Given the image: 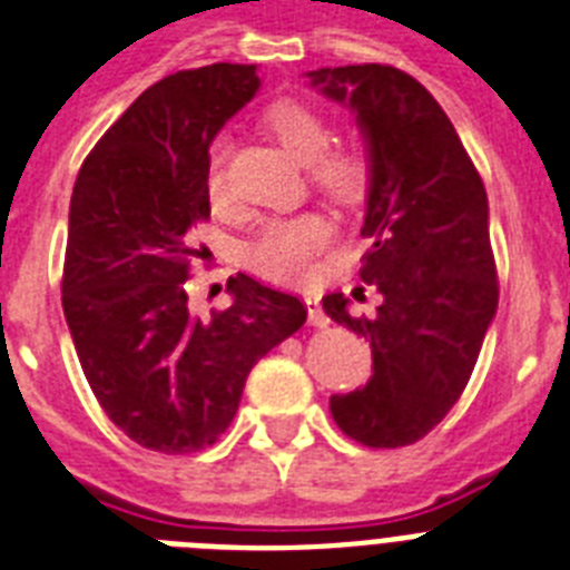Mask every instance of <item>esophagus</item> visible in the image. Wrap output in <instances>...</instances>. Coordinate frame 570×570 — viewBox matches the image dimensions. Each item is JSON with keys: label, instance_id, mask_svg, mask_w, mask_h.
I'll return each mask as SVG.
<instances>
[{"label": "esophagus", "instance_id": "1", "mask_svg": "<svg viewBox=\"0 0 570 570\" xmlns=\"http://www.w3.org/2000/svg\"><path fill=\"white\" fill-rule=\"evenodd\" d=\"M304 304H307V318L309 325L313 327H327V316L322 313V307H318L316 298H304Z\"/></svg>", "mask_w": 570, "mask_h": 570}]
</instances>
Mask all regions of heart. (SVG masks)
Segmentation results:
<instances>
[{"label": "heart", "instance_id": "obj_1", "mask_svg": "<svg viewBox=\"0 0 570 570\" xmlns=\"http://www.w3.org/2000/svg\"><path fill=\"white\" fill-rule=\"evenodd\" d=\"M263 122L301 164H309V175L327 196L351 202L363 193L368 180V160L360 149H327L331 125L304 101L281 99L266 108ZM207 196L219 205L225 198V166H222V142H216L207 157ZM331 243V225L316 213H301L289 219L266 222L248 245V263L275 281H304L313 269L316 254Z\"/></svg>", "mask_w": 570, "mask_h": 570}]
</instances>
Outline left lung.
<instances>
[{"mask_svg": "<svg viewBox=\"0 0 570 570\" xmlns=\"http://www.w3.org/2000/svg\"><path fill=\"white\" fill-rule=\"evenodd\" d=\"M357 117L368 157L360 277L383 295L354 318L342 293L325 313L372 342V377L331 395L333 421L368 448L428 436L469 383L498 313L489 198L451 119L413 76L383 63L307 72Z\"/></svg>", "mask_w": 570, "mask_h": 570, "instance_id": "1", "label": "left lung"}]
</instances>
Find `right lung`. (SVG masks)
<instances>
[{
  "mask_svg": "<svg viewBox=\"0 0 570 570\" xmlns=\"http://www.w3.org/2000/svg\"><path fill=\"white\" fill-rule=\"evenodd\" d=\"M261 90L254 63H210L151 85L87 155L69 202L63 316L92 395L137 445L189 453L237 415L248 372L307 309L248 275L230 307L189 313L184 281L210 216V142Z\"/></svg>",
  "mask_w": 570,
  "mask_h": 570,
  "instance_id": "1",
  "label": "right lung"
}]
</instances>
